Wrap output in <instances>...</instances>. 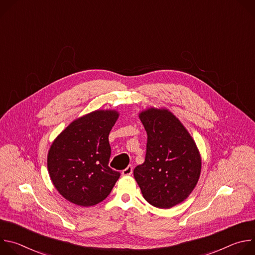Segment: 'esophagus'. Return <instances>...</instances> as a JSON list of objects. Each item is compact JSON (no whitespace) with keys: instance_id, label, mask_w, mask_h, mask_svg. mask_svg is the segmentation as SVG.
I'll return each instance as SVG.
<instances>
[{"instance_id":"esophagus-1","label":"esophagus","mask_w":255,"mask_h":255,"mask_svg":"<svg viewBox=\"0 0 255 255\" xmlns=\"http://www.w3.org/2000/svg\"><path fill=\"white\" fill-rule=\"evenodd\" d=\"M133 172V166L128 165L124 170H122V175H131Z\"/></svg>"}]
</instances>
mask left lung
I'll list each match as a JSON object with an SVG mask.
<instances>
[{"label":"left lung","instance_id":"obj_1","mask_svg":"<svg viewBox=\"0 0 255 255\" xmlns=\"http://www.w3.org/2000/svg\"><path fill=\"white\" fill-rule=\"evenodd\" d=\"M147 133L145 161L134 168L143 198L159 209L184 202L198 184L202 159L195 140L167 109L139 113Z\"/></svg>","mask_w":255,"mask_h":255}]
</instances>
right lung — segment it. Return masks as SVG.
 <instances>
[{
  "label": "right lung",
  "instance_id": "right-lung-1",
  "mask_svg": "<svg viewBox=\"0 0 255 255\" xmlns=\"http://www.w3.org/2000/svg\"><path fill=\"white\" fill-rule=\"evenodd\" d=\"M119 113L97 110L72 121L52 142L47 155L50 179L67 201L91 207L111 193L120 172L109 167V134Z\"/></svg>",
  "mask_w": 255,
  "mask_h": 255
}]
</instances>
